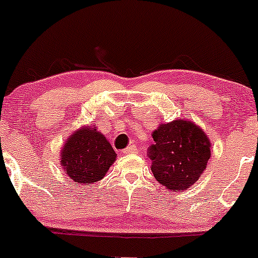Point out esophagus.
I'll use <instances>...</instances> for the list:
<instances>
[{
    "instance_id": "obj_1",
    "label": "esophagus",
    "mask_w": 258,
    "mask_h": 258,
    "mask_svg": "<svg viewBox=\"0 0 258 258\" xmlns=\"http://www.w3.org/2000/svg\"><path fill=\"white\" fill-rule=\"evenodd\" d=\"M136 152V147L135 146H128L127 148L123 149V154H132V153Z\"/></svg>"
}]
</instances>
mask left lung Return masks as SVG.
Returning a JSON list of instances; mask_svg holds the SVG:
<instances>
[{"instance_id": "obj_1", "label": "left lung", "mask_w": 258, "mask_h": 258, "mask_svg": "<svg viewBox=\"0 0 258 258\" xmlns=\"http://www.w3.org/2000/svg\"><path fill=\"white\" fill-rule=\"evenodd\" d=\"M149 147L155 180L170 192L191 187L207 168L212 143L197 123L177 118L160 123L152 134Z\"/></svg>"}]
</instances>
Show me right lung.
<instances>
[{
	"label": "right lung",
	"instance_id": "right-lung-1",
	"mask_svg": "<svg viewBox=\"0 0 258 258\" xmlns=\"http://www.w3.org/2000/svg\"><path fill=\"white\" fill-rule=\"evenodd\" d=\"M116 157L111 144L97 127L82 126L63 143L60 163L73 182L89 185L103 180Z\"/></svg>",
	"mask_w": 258,
	"mask_h": 258
}]
</instances>
